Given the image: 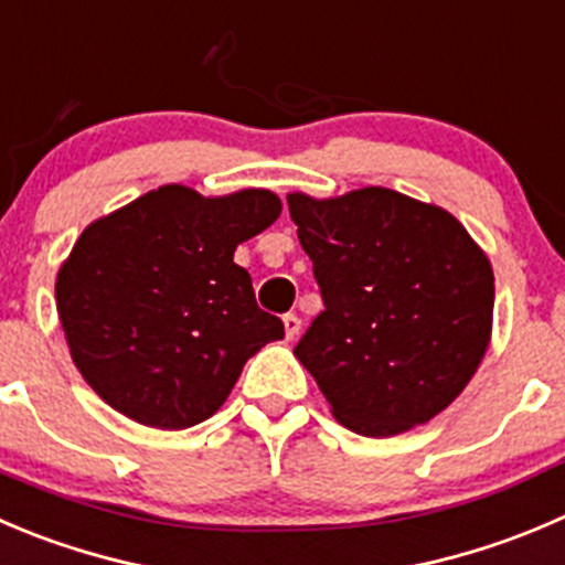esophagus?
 I'll use <instances>...</instances> for the list:
<instances>
[{"mask_svg":"<svg viewBox=\"0 0 565 565\" xmlns=\"http://www.w3.org/2000/svg\"><path fill=\"white\" fill-rule=\"evenodd\" d=\"M284 331L287 339H295L300 333V317L298 315H284Z\"/></svg>","mask_w":565,"mask_h":565,"instance_id":"obj_1","label":"esophagus"}]
</instances>
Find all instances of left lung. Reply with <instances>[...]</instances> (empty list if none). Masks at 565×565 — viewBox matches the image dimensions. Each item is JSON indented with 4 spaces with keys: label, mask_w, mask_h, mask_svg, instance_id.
Here are the masks:
<instances>
[{
    "label": "left lung",
    "mask_w": 565,
    "mask_h": 565,
    "mask_svg": "<svg viewBox=\"0 0 565 565\" xmlns=\"http://www.w3.org/2000/svg\"><path fill=\"white\" fill-rule=\"evenodd\" d=\"M287 204L326 303L295 355L331 414L372 439L434 419L489 348V256L450 212L386 188Z\"/></svg>",
    "instance_id": "obj_1"
}]
</instances>
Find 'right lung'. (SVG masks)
Returning <instances> with one entry per match:
<instances>
[{"label":"right lung","instance_id":"right-lung-1","mask_svg":"<svg viewBox=\"0 0 565 565\" xmlns=\"http://www.w3.org/2000/svg\"><path fill=\"white\" fill-rule=\"evenodd\" d=\"M278 215L270 190L204 199L166 184L79 234L54 298L71 359L104 403L162 430L226 403L245 361L284 337L234 262Z\"/></svg>","mask_w":565,"mask_h":565}]
</instances>
